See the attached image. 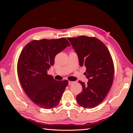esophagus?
Wrapping results in <instances>:
<instances>
[{"mask_svg": "<svg viewBox=\"0 0 133 133\" xmlns=\"http://www.w3.org/2000/svg\"><path fill=\"white\" fill-rule=\"evenodd\" d=\"M74 83V82H72V81H69V82H68V84H69V85H71V84H73Z\"/></svg>", "mask_w": 133, "mask_h": 133, "instance_id": "34e87169", "label": "esophagus"}]
</instances>
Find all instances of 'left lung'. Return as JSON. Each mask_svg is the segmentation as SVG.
Masks as SVG:
<instances>
[{"label":"left lung","mask_w":133,"mask_h":133,"mask_svg":"<svg viewBox=\"0 0 133 133\" xmlns=\"http://www.w3.org/2000/svg\"><path fill=\"white\" fill-rule=\"evenodd\" d=\"M78 54L79 65L87 68L88 79L82 86V91L76 97L81 107L90 109L98 106L106 98L113 81L114 66L109 51L102 41L85 35L68 38Z\"/></svg>","instance_id":"left-lung-1"}]
</instances>
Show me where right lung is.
Here are the masks:
<instances>
[{"mask_svg":"<svg viewBox=\"0 0 133 133\" xmlns=\"http://www.w3.org/2000/svg\"><path fill=\"white\" fill-rule=\"evenodd\" d=\"M70 45L66 38L34 40L23 48L18 59L17 71L23 89L32 102L49 109L58 105L67 80L57 81L47 70L57 54Z\"/></svg>","mask_w":133,"mask_h":133,"instance_id":"right-lung-1","label":"right lung"}]
</instances>
